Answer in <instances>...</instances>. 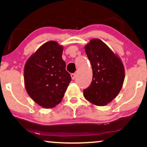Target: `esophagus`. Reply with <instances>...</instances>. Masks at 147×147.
Masks as SVG:
<instances>
[{"label": "esophagus", "mask_w": 147, "mask_h": 147, "mask_svg": "<svg viewBox=\"0 0 147 147\" xmlns=\"http://www.w3.org/2000/svg\"><path fill=\"white\" fill-rule=\"evenodd\" d=\"M71 79H72V80L76 79V74H71Z\"/></svg>", "instance_id": "1"}]
</instances>
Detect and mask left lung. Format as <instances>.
<instances>
[{
	"instance_id": "obj_1",
	"label": "left lung",
	"mask_w": 147,
	"mask_h": 147,
	"mask_svg": "<svg viewBox=\"0 0 147 147\" xmlns=\"http://www.w3.org/2000/svg\"><path fill=\"white\" fill-rule=\"evenodd\" d=\"M85 51L91 63L93 77L89 87L84 90V96L94 105L106 106L122 89L125 78L123 63L100 39L90 40Z\"/></svg>"
}]
</instances>
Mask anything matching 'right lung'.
Here are the masks:
<instances>
[{
	"mask_svg": "<svg viewBox=\"0 0 147 147\" xmlns=\"http://www.w3.org/2000/svg\"><path fill=\"white\" fill-rule=\"evenodd\" d=\"M63 49L57 42H46L25 65V89L30 97L43 108H53L59 104L71 82L62 59Z\"/></svg>",
	"mask_w": 147,
	"mask_h": 147,
	"instance_id": "right-lung-1",
	"label": "right lung"
}]
</instances>
